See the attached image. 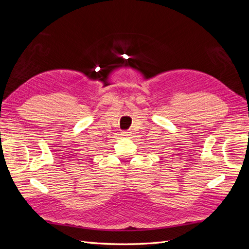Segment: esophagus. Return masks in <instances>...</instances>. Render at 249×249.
<instances>
[{
	"mask_svg": "<svg viewBox=\"0 0 249 249\" xmlns=\"http://www.w3.org/2000/svg\"><path fill=\"white\" fill-rule=\"evenodd\" d=\"M131 135H132L131 132H126V131L122 132V136H123V137H130Z\"/></svg>",
	"mask_w": 249,
	"mask_h": 249,
	"instance_id": "esophagus-1",
	"label": "esophagus"
}]
</instances>
